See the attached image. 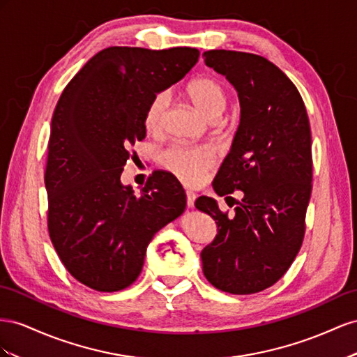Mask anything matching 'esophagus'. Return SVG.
Instances as JSON below:
<instances>
[{
  "label": "esophagus",
  "instance_id": "34e87169",
  "mask_svg": "<svg viewBox=\"0 0 357 357\" xmlns=\"http://www.w3.org/2000/svg\"><path fill=\"white\" fill-rule=\"evenodd\" d=\"M185 195H187V206L188 208H192L195 206V200H196V195L192 191H185Z\"/></svg>",
  "mask_w": 357,
  "mask_h": 357
}]
</instances>
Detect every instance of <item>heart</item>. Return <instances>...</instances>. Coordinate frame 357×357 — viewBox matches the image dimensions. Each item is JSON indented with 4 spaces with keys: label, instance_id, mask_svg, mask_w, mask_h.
<instances>
[{
    "label": "heart",
    "instance_id": "heart-1",
    "mask_svg": "<svg viewBox=\"0 0 357 357\" xmlns=\"http://www.w3.org/2000/svg\"><path fill=\"white\" fill-rule=\"evenodd\" d=\"M187 94L203 114L211 119H218L227 106L226 91L212 77H197L187 85ZM169 106V93L160 91L151 98L145 109L144 124L149 133H158ZM161 162L185 185H197L206 173L215 166L217 154L206 145H172L162 151Z\"/></svg>",
    "mask_w": 357,
    "mask_h": 357
}]
</instances>
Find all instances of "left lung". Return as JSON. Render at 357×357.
Here are the masks:
<instances>
[{
    "label": "left lung",
    "instance_id": "8db88e82",
    "mask_svg": "<svg viewBox=\"0 0 357 357\" xmlns=\"http://www.w3.org/2000/svg\"><path fill=\"white\" fill-rule=\"evenodd\" d=\"M203 59L236 88L241 103L236 136L212 187L218 196L243 192L233 215L211 197L196 200L217 224L200 252L203 273L218 290L251 294L273 286L301 250L312 188L310 119L298 88L269 59L224 49Z\"/></svg>",
    "mask_w": 357,
    "mask_h": 357
}]
</instances>
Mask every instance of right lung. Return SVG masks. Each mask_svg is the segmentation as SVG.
Listing matches in <instances>:
<instances>
[{
	"label": "right lung",
	"mask_w": 357,
	"mask_h": 357,
	"mask_svg": "<svg viewBox=\"0 0 357 357\" xmlns=\"http://www.w3.org/2000/svg\"><path fill=\"white\" fill-rule=\"evenodd\" d=\"M195 47L112 46L80 68L50 124L47 230L66 269L97 291H119L144 268L155 233L185 209V191L154 172L136 196L121 184L130 148L146 135L145 109L196 66Z\"/></svg>",
	"instance_id": "add662e5"
}]
</instances>
